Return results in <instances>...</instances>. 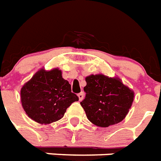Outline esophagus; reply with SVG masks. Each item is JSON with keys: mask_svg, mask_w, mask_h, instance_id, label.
<instances>
[{"mask_svg": "<svg viewBox=\"0 0 161 161\" xmlns=\"http://www.w3.org/2000/svg\"><path fill=\"white\" fill-rule=\"evenodd\" d=\"M84 97H85V93H84L83 92H80V93L78 94V97H79L80 101H82V100L84 99Z\"/></svg>", "mask_w": 161, "mask_h": 161, "instance_id": "1", "label": "esophagus"}]
</instances>
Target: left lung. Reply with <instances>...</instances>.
Wrapping results in <instances>:
<instances>
[{"mask_svg": "<svg viewBox=\"0 0 161 161\" xmlns=\"http://www.w3.org/2000/svg\"><path fill=\"white\" fill-rule=\"evenodd\" d=\"M86 81V97L80 105L92 124L108 127L125 119L133 102V91L119 78L103 75H89Z\"/></svg>", "mask_w": 161, "mask_h": 161, "instance_id": "1", "label": "left lung"}]
</instances>
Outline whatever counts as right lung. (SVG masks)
Here are the masks:
<instances>
[{
  "mask_svg": "<svg viewBox=\"0 0 161 161\" xmlns=\"http://www.w3.org/2000/svg\"><path fill=\"white\" fill-rule=\"evenodd\" d=\"M22 106L30 119L50 124L62 119L71 103L79 97L71 92V86L58 69L37 71L20 91Z\"/></svg>",
  "mask_w": 161,
  "mask_h": 161,
  "instance_id": "obj_1",
  "label": "right lung"
}]
</instances>
